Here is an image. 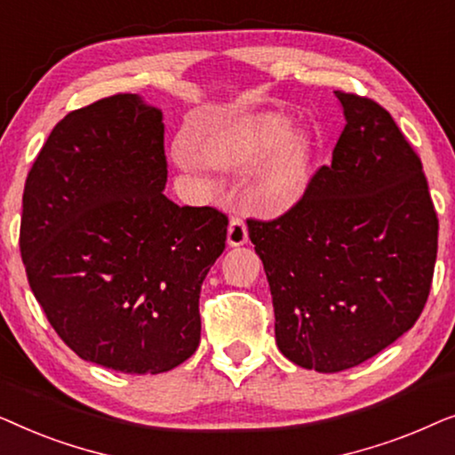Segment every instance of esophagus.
Wrapping results in <instances>:
<instances>
[{"instance_id": "34e87169", "label": "esophagus", "mask_w": 455, "mask_h": 455, "mask_svg": "<svg viewBox=\"0 0 455 455\" xmlns=\"http://www.w3.org/2000/svg\"><path fill=\"white\" fill-rule=\"evenodd\" d=\"M248 242V228L240 217H232L228 228V244L229 246H242Z\"/></svg>"}]
</instances>
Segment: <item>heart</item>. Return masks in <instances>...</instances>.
<instances>
[{
    "instance_id": "heart-1",
    "label": "heart",
    "mask_w": 455,
    "mask_h": 455,
    "mask_svg": "<svg viewBox=\"0 0 455 455\" xmlns=\"http://www.w3.org/2000/svg\"><path fill=\"white\" fill-rule=\"evenodd\" d=\"M204 154L178 142L173 159L180 167L209 173L213 167L229 173H248L251 201L265 213H283L296 207L313 178V145L302 130H291L288 117L263 114L221 128L204 142Z\"/></svg>"
}]
</instances>
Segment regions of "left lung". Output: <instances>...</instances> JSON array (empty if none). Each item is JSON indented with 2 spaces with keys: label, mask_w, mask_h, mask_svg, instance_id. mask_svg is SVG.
<instances>
[{
  "label": "left lung",
  "mask_w": 455,
  "mask_h": 455,
  "mask_svg": "<svg viewBox=\"0 0 455 455\" xmlns=\"http://www.w3.org/2000/svg\"><path fill=\"white\" fill-rule=\"evenodd\" d=\"M335 99L346 126L331 165L279 220L248 221L279 352L319 372L358 366L414 325L439 232L422 164L394 117L371 99Z\"/></svg>",
  "instance_id": "8db88e82"
}]
</instances>
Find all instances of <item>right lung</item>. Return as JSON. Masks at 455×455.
Here are the masks:
<instances>
[{
    "label": "right lung",
    "mask_w": 455,
    "mask_h": 455,
    "mask_svg": "<svg viewBox=\"0 0 455 455\" xmlns=\"http://www.w3.org/2000/svg\"><path fill=\"white\" fill-rule=\"evenodd\" d=\"M164 111L114 95L52 130L22 196L30 290L66 346L128 375L176 369L201 341L198 296L228 217L164 195Z\"/></svg>",
    "instance_id": "right-lung-1"
}]
</instances>
